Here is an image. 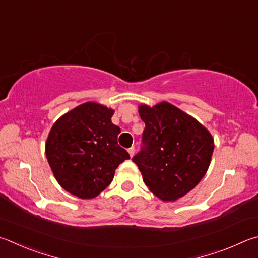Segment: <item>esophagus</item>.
Instances as JSON below:
<instances>
[{
  "instance_id": "1",
  "label": "esophagus",
  "mask_w": 258,
  "mask_h": 258,
  "mask_svg": "<svg viewBox=\"0 0 258 258\" xmlns=\"http://www.w3.org/2000/svg\"><path fill=\"white\" fill-rule=\"evenodd\" d=\"M128 153H130V156H131V158H132V157L134 156V153H135V148H134V147H132V148H130V149H128Z\"/></svg>"
}]
</instances>
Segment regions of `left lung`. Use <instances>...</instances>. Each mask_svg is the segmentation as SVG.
<instances>
[{
	"label": "left lung",
	"instance_id": "obj_1",
	"mask_svg": "<svg viewBox=\"0 0 258 258\" xmlns=\"http://www.w3.org/2000/svg\"><path fill=\"white\" fill-rule=\"evenodd\" d=\"M139 114L145 124L144 147L133 162L151 193L174 202L207 174L214 140L199 120L167 101L140 105Z\"/></svg>",
	"mask_w": 258,
	"mask_h": 258
}]
</instances>
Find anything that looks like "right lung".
I'll return each instance as SVG.
<instances>
[{
    "label": "right lung",
    "mask_w": 258,
    "mask_h": 258,
    "mask_svg": "<svg viewBox=\"0 0 258 258\" xmlns=\"http://www.w3.org/2000/svg\"><path fill=\"white\" fill-rule=\"evenodd\" d=\"M114 109L88 101L60 116L45 144L54 177L70 194L90 200L106 189L119 163L130 159L117 143Z\"/></svg>",
    "instance_id": "add662e5"
}]
</instances>
